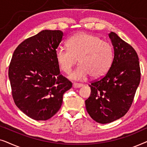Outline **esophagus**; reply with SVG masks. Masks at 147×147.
<instances>
[{
	"label": "esophagus",
	"instance_id": "obj_1",
	"mask_svg": "<svg viewBox=\"0 0 147 147\" xmlns=\"http://www.w3.org/2000/svg\"><path fill=\"white\" fill-rule=\"evenodd\" d=\"M84 86V84H79V83H74L73 84V87L75 88H81L82 86Z\"/></svg>",
	"mask_w": 147,
	"mask_h": 147
}]
</instances>
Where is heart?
<instances>
[{
  "instance_id": "b5f03b06",
  "label": "heart",
  "mask_w": 147,
  "mask_h": 147,
  "mask_svg": "<svg viewBox=\"0 0 147 147\" xmlns=\"http://www.w3.org/2000/svg\"><path fill=\"white\" fill-rule=\"evenodd\" d=\"M67 48L58 47L55 58L60 69L69 74L77 63L80 65L70 75L73 80H84L90 75L92 78L103 76L109 69L112 61L110 44L97 35L79 33L69 38Z\"/></svg>"
}]
</instances>
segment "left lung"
I'll return each mask as SVG.
<instances>
[{
    "label": "left lung",
    "instance_id": "obj_1",
    "mask_svg": "<svg viewBox=\"0 0 147 147\" xmlns=\"http://www.w3.org/2000/svg\"><path fill=\"white\" fill-rule=\"evenodd\" d=\"M114 56L107 73L92 82L85 101L88 113L100 124L119 119L130 109L140 81V69L134 48L114 32L109 33Z\"/></svg>",
    "mask_w": 147,
    "mask_h": 147
}]
</instances>
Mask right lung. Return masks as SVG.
Returning a JSON list of instances; mask_svg holds the SVG:
<instances>
[{"label":"right lung","mask_w":147,"mask_h":147,"mask_svg":"<svg viewBox=\"0 0 147 147\" xmlns=\"http://www.w3.org/2000/svg\"><path fill=\"white\" fill-rule=\"evenodd\" d=\"M63 33L43 30L25 39L14 51L9 68L16 106L35 120H47L58 112L72 83L60 74L55 51Z\"/></svg>","instance_id":"right-lung-1"}]
</instances>
